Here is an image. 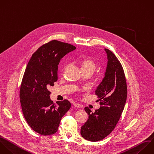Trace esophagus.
I'll use <instances>...</instances> for the list:
<instances>
[{
	"label": "esophagus",
	"mask_w": 154,
	"mask_h": 154,
	"mask_svg": "<svg viewBox=\"0 0 154 154\" xmlns=\"http://www.w3.org/2000/svg\"><path fill=\"white\" fill-rule=\"evenodd\" d=\"M74 106H75V107H76V108H82V105H80L79 103H74Z\"/></svg>",
	"instance_id": "esophagus-1"
}]
</instances>
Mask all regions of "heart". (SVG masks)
Here are the masks:
<instances>
[{"mask_svg": "<svg viewBox=\"0 0 154 154\" xmlns=\"http://www.w3.org/2000/svg\"><path fill=\"white\" fill-rule=\"evenodd\" d=\"M81 70L82 73L90 72L93 73L96 69V63L90 57H86L79 61Z\"/></svg>", "mask_w": 154, "mask_h": 154, "instance_id": "1", "label": "heart"}]
</instances>
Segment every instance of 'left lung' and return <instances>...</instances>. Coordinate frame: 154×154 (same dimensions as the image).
<instances>
[{
    "label": "left lung",
    "mask_w": 154,
    "mask_h": 154,
    "mask_svg": "<svg viewBox=\"0 0 154 154\" xmlns=\"http://www.w3.org/2000/svg\"><path fill=\"white\" fill-rule=\"evenodd\" d=\"M105 77L95 91L100 108L94 113L84 108L88 119L82 126L81 134L87 140L97 141L108 136L115 128L123 111L127 97V85L123 67L109 49Z\"/></svg>",
    "instance_id": "obj_1"
}]
</instances>
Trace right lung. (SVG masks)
Instances as JSON below:
<instances>
[{"label": "right lung", "instance_id": "right-lung-1", "mask_svg": "<svg viewBox=\"0 0 154 154\" xmlns=\"http://www.w3.org/2000/svg\"><path fill=\"white\" fill-rule=\"evenodd\" d=\"M75 49L70 44L52 40L32 54L25 69L19 94L22 109L29 126L41 135L55 134L71 107L67 99L54 103L48 89L58 80L60 60Z\"/></svg>", "mask_w": 154, "mask_h": 154}]
</instances>
